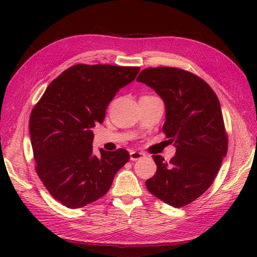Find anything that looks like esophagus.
<instances>
[{
  "instance_id": "34e87169",
  "label": "esophagus",
  "mask_w": 257,
  "mask_h": 257,
  "mask_svg": "<svg viewBox=\"0 0 257 257\" xmlns=\"http://www.w3.org/2000/svg\"><path fill=\"white\" fill-rule=\"evenodd\" d=\"M144 157H146L144 152H139V151H132V152H130V160H132V161L143 159Z\"/></svg>"
}]
</instances>
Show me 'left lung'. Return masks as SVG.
Returning a JSON list of instances; mask_svg holds the SVG:
<instances>
[{
	"label": "left lung",
	"mask_w": 257,
	"mask_h": 257,
	"mask_svg": "<svg viewBox=\"0 0 257 257\" xmlns=\"http://www.w3.org/2000/svg\"><path fill=\"white\" fill-rule=\"evenodd\" d=\"M137 81L151 87L165 101L162 132L177 148L170 162L152 156L157 171L146 187L167 204L182 207L210 188L226 156L219 98L203 79L181 68H146Z\"/></svg>",
	"instance_id": "8db88e82"
}]
</instances>
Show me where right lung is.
<instances>
[{"mask_svg":"<svg viewBox=\"0 0 257 257\" xmlns=\"http://www.w3.org/2000/svg\"><path fill=\"white\" fill-rule=\"evenodd\" d=\"M139 67L77 64L54 79L30 117L35 170L54 199L69 209L105 195L114 174L129 160L124 149L92 154L91 129L101 123L119 89Z\"/></svg>","mask_w":257,"mask_h":257,"instance_id":"right-lung-1","label":"right lung"}]
</instances>
